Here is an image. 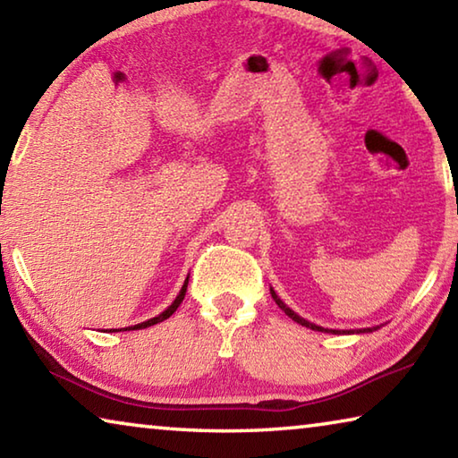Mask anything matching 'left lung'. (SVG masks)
<instances>
[{"mask_svg":"<svg viewBox=\"0 0 458 458\" xmlns=\"http://www.w3.org/2000/svg\"><path fill=\"white\" fill-rule=\"evenodd\" d=\"M270 294H273V299H275V303L278 305V307H281L283 309V311L286 313V315H289L291 317V319L293 321H297V323H301V325H305V327H309V329H313V331H327V333H368V331H374V329H377V327H374V329H350V331H337V329H325V327H319V325H315V323H309V321H305L303 319V317H299L297 313H294V311H291V309L289 307H286L284 303H283V301L281 299H278V294L273 291V289H270Z\"/></svg>","mask_w":458,"mask_h":458,"instance_id":"1","label":"left lung"}]
</instances>
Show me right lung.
Here are the masks:
<instances>
[{"label":"right lung","mask_w":458,"mask_h":458,"mask_svg":"<svg viewBox=\"0 0 458 458\" xmlns=\"http://www.w3.org/2000/svg\"><path fill=\"white\" fill-rule=\"evenodd\" d=\"M188 281H190V276L185 278V283H183V286H182V291H180V294H177L175 297V301L172 305H169L164 313H159L157 317H153V319H149V321H143V323H137V325H133V327H125L123 331H135V329H145V327H151V325H155V323H161V321H165L167 317H172L174 313H175V309L182 305V301H183V297H185V291H188ZM111 331H121V329H111Z\"/></svg>","instance_id":"add662e5"}]
</instances>
